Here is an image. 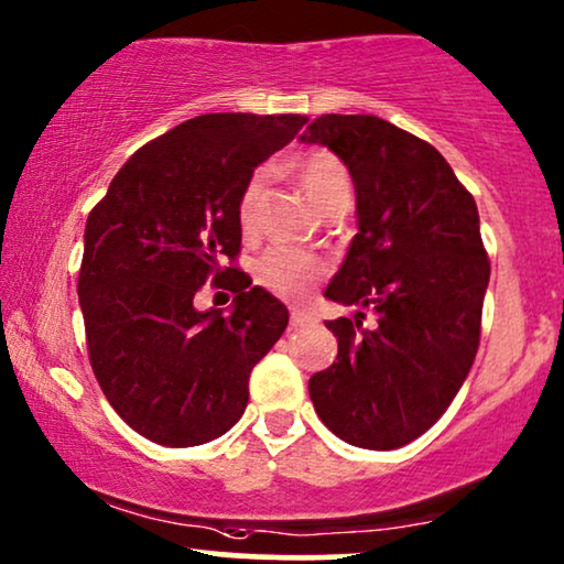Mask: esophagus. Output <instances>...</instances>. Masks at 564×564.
I'll return each mask as SVG.
<instances>
[{"label": "esophagus", "instance_id": "obj_1", "mask_svg": "<svg viewBox=\"0 0 564 564\" xmlns=\"http://www.w3.org/2000/svg\"><path fill=\"white\" fill-rule=\"evenodd\" d=\"M290 324H292V326H313V324H316V316H313V313H308V311L292 308V313H290Z\"/></svg>", "mask_w": 564, "mask_h": 564}]
</instances>
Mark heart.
<instances>
[{
	"mask_svg": "<svg viewBox=\"0 0 564 564\" xmlns=\"http://www.w3.org/2000/svg\"><path fill=\"white\" fill-rule=\"evenodd\" d=\"M295 173L300 186L313 207L321 209L332 196L349 192V173L345 163L328 150H311L295 160ZM267 188V173L256 171L243 186L238 199V223L243 230H251L259 215L261 196ZM324 274L321 259L290 246H274L261 256L259 282L282 297H300L308 292L318 276Z\"/></svg>",
	"mask_w": 564,
	"mask_h": 564,
	"instance_id": "heart-1",
	"label": "heart"
}]
</instances>
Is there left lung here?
<instances>
[{
    "mask_svg": "<svg viewBox=\"0 0 564 564\" xmlns=\"http://www.w3.org/2000/svg\"><path fill=\"white\" fill-rule=\"evenodd\" d=\"M300 142L339 155L357 196V236L324 292L357 313L326 321L339 355L308 380L311 401L349 445L401 448L441 420L477 357L489 284L477 202L433 144L378 116H318Z\"/></svg>",
    "mask_w": 564,
    "mask_h": 564,
    "instance_id": "left-lung-1",
    "label": "left lung"
}]
</instances>
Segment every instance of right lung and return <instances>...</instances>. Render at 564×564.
Returning a JSON list of instances; mask_svg holds the SVG:
<instances>
[{"mask_svg": "<svg viewBox=\"0 0 564 564\" xmlns=\"http://www.w3.org/2000/svg\"><path fill=\"white\" fill-rule=\"evenodd\" d=\"M308 121L297 113H207L131 155L85 225L79 308L95 378L131 430L167 448L225 435L248 378L290 313L225 261L240 251L238 199L253 167ZM207 281L230 314L199 312Z\"/></svg>", "mask_w": 564, "mask_h": 564, "instance_id": "add662e5", "label": "right lung"}]
</instances>
